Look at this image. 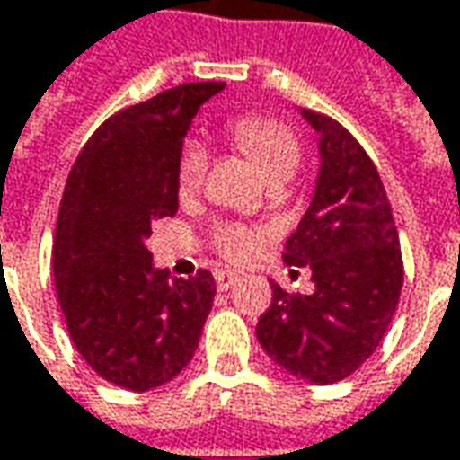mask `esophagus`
Segmentation results:
<instances>
[{
	"mask_svg": "<svg viewBox=\"0 0 460 460\" xmlns=\"http://www.w3.org/2000/svg\"><path fill=\"white\" fill-rule=\"evenodd\" d=\"M237 280H240V273H235V270H217V273H215V283H217L220 291L233 288Z\"/></svg>",
	"mask_w": 460,
	"mask_h": 460,
	"instance_id": "esophagus-1",
	"label": "esophagus"
}]
</instances>
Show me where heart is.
I'll return each instance as SVG.
<instances>
[{
	"instance_id": "b5f03b06",
	"label": "heart",
	"mask_w": 460,
	"mask_h": 460,
	"mask_svg": "<svg viewBox=\"0 0 460 460\" xmlns=\"http://www.w3.org/2000/svg\"><path fill=\"white\" fill-rule=\"evenodd\" d=\"M230 131L237 146L255 162L268 184H283L294 177L301 164V144L288 126L261 116H240L233 121ZM205 172H208V149L199 141H187L177 166L180 192H194L205 180ZM261 243H263V233L251 230L245 225L223 223L215 230V245L230 261L248 258L261 248Z\"/></svg>"
}]
</instances>
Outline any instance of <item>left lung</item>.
Masks as SVG:
<instances>
[{"label":"left lung","mask_w":460,"mask_h":460,"mask_svg":"<svg viewBox=\"0 0 460 460\" xmlns=\"http://www.w3.org/2000/svg\"><path fill=\"white\" fill-rule=\"evenodd\" d=\"M319 134V174L309 209L286 240L283 261L311 270V294L273 298L255 337L288 375L334 385L380 347L402 291V255L377 166L334 119L301 108Z\"/></svg>","instance_id":"left-lung-1"}]
</instances>
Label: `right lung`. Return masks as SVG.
Listing matches in <instances>:
<instances>
[{"label": "right lung", "instance_id": "add662e5", "mask_svg": "<svg viewBox=\"0 0 460 460\" xmlns=\"http://www.w3.org/2000/svg\"><path fill=\"white\" fill-rule=\"evenodd\" d=\"M225 83H187L128 106L98 126L67 174L52 273L80 357L103 380L146 393L190 365L215 298L199 270L169 279L146 240L180 208L184 137Z\"/></svg>", "mask_w": 460, "mask_h": 460}]
</instances>
